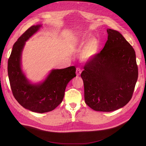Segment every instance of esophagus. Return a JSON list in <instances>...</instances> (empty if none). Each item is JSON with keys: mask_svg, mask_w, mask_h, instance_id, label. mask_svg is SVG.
<instances>
[{"mask_svg": "<svg viewBox=\"0 0 146 146\" xmlns=\"http://www.w3.org/2000/svg\"><path fill=\"white\" fill-rule=\"evenodd\" d=\"M82 72V70L81 68H77V69H76V74H77V76H79V75L81 74Z\"/></svg>", "mask_w": 146, "mask_h": 146, "instance_id": "obj_1", "label": "esophagus"}]
</instances>
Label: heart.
<instances>
[{
    "mask_svg": "<svg viewBox=\"0 0 146 146\" xmlns=\"http://www.w3.org/2000/svg\"><path fill=\"white\" fill-rule=\"evenodd\" d=\"M85 45L81 53V58L84 61H88L92 58L98 52V43L95 39L92 38L89 40L85 36L80 38L77 44L76 48L80 49Z\"/></svg>",
    "mask_w": 146,
    "mask_h": 146,
    "instance_id": "obj_1",
    "label": "heart"
}]
</instances>
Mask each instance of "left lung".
Listing matches in <instances>:
<instances>
[{
	"mask_svg": "<svg viewBox=\"0 0 146 146\" xmlns=\"http://www.w3.org/2000/svg\"><path fill=\"white\" fill-rule=\"evenodd\" d=\"M101 52L85 64L81 74L85 103L96 111L111 112L132 97L138 70L135 50L121 33L108 29Z\"/></svg>",
	"mask_w": 146,
	"mask_h": 146,
	"instance_id": "left-lung-1",
	"label": "left lung"
}]
</instances>
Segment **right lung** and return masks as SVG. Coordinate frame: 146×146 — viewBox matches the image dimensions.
<instances>
[{
    "label": "right lung",
    "instance_id": "add662e5",
    "mask_svg": "<svg viewBox=\"0 0 146 146\" xmlns=\"http://www.w3.org/2000/svg\"><path fill=\"white\" fill-rule=\"evenodd\" d=\"M41 27L29 28L13 45L8 62V74L14 98L24 108L37 113L50 112L62 103L68 83L76 77L74 66L53 69L44 82L31 84L21 68V56L25 42Z\"/></svg>",
    "mask_w": 146,
    "mask_h": 146
}]
</instances>
